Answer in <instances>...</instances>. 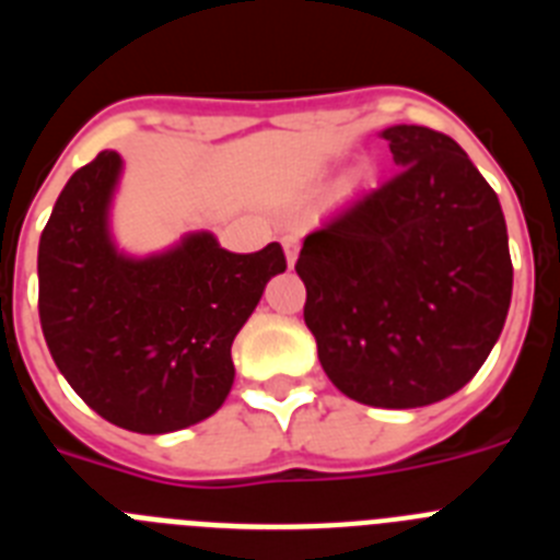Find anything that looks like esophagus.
I'll return each instance as SVG.
<instances>
[{
    "label": "esophagus",
    "mask_w": 560,
    "mask_h": 560,
    "mask_svg": "<svg viewBox=\"0 0 560 560\" xmlns=\"http://www.w3.org/2000/svg\"><path fill=\"white\" fill-rule=\"evenodd\" d=\"M283 249H285V260L289 266L296 264V255H300V237L296 235H285L283 237Z\"/></svg>",
    "instance_id": "1"
}]
</instances>
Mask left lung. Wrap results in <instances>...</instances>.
Instances as JSON below:
<instances>
[{"mask_svg": "<svg viewBox=\"0 0 560 560\" xmlns=\"http://www.w3.org/2000/svg\"><path fill=\"white\" fill-rule=\"evenodd\" d=\"M381 137L400 171L305 235L296 275L336 389L415 409L482 368L511 308L513 264L497 192L452 137L427 126Z\"/></svg>", "mask_w": 560, "mask_h": 560, "instance_id": "obj_1", "label": "left lung"}]
</instances>
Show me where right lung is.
<instances>
[{
  "label": "right lung",
  "instance_id": "obj_1",
  "mask_svg": "<svg viewBox=\"0 0 560 560\" xmlns=\"http://www.w3.org/2000/svg\"><path fill=\"white\" fill-rule=\"evenodd\" d=\"M120 176V153L101 151L58 196L38 241V316L86 407L128 432H179L230 395L232 341L285 255L280 244L235 255L207 230L126 255L108 221Z\"/></svg>",
  "mask_w": 560,
  "mask_h": 560
}]
</instances>
